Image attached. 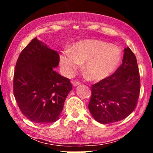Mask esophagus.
Here are the masks:
<instances>
[{"mask_svg":"<svg viewBox=\"0 0 153 153\" xmlns=\"http://www.w3.org/2000/svg\"><path fill=\"white\" fill-rule=\"evenodd\" d=\"M71 84H73L74 86H79L80 84V82L77 81H71Z\"/></svg>","mask_w":153,"mask_h":153,"instance_id":"1","label":"esophagus"}]
</instances>
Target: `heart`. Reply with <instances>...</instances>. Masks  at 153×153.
<instances>
[{"instance_id": "1", "label": "heart", "mask_w": 153, "mask_h": 153, "mask_svg": "<svg viewBox=\"0 0 153 153\" xmlns=\"http://www.w3.org/2000/svg\"><path fill=\"white\" fill-rule=\"evenodd\" d=\"M121 53L117 46L97 40L78 42L72 51L60 56L64 71L71 75L84 64V70L90 79L99 81L113 73L120 63Z\"/></svg>"}]
</instances>
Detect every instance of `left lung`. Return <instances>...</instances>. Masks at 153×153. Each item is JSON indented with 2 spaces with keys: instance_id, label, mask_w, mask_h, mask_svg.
I'll return each instance as SVG.
<instances>
[{
  "instance_id": "8db88e82",
  "label": "left lung",
  "mask_w": 153,
  "mask_h": 153,
  "mask_svg": "<svg viewBox=\"0 0 153 153\" xmlns=\"http://www.w3.org/2000/svg\"><path fill=\"white\" fill-rule=\"evenodd\" d=\"M140 90L136 56L124 49L122 64L111 76L92 85L88 108L98 122L109 124L128 117L135 109Z\"/></svg>"
}]
</instances>
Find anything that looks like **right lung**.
Wrapping results in <instances>:
<instances>
[{"label": "right lung", "instance_id": "right-lung-1", "mask_svg": "<svg viewBox=\"0 0 153 153\" xmlns=\"http://www.w3.org/2000/svg\"><path fill=\"white\" fill-rule=\"evenodd\" d=\"M59 55L35 38L22 51L15 65L13 94L22 113L32 122L46 124L59 120L72 89L69 79L55 67Z\"/></svg>", "mask_w": 153, "mask_h": 153}]
</instances>
